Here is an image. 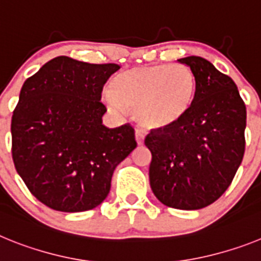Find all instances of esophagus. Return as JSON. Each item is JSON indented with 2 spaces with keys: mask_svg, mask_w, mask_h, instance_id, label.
Returning <instances> with one entry per match:
<instances>
[{
  "mask_svg": "<svg viewBox=\"0 0 261 261\" xmlns=\"http://www.w3.org/2000/svg\"><path fill=\"white\" fill-rule=\"evenodd\" d=\"M136 141H137L138 146H142V145H144V135H142L140 130L136 132Z\"/></svg>",
  "mask_w": 261,
  "mask_h": 261,
  "instance_id": "34e87169",
  "label": "esophagus"
}]
</instances>
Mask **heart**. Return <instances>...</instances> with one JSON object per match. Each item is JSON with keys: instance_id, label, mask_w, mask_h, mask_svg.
<instances>
[{"instance_id": "1", "label": "heart", "mask_w": 261, "mask_h": 261, "mask_svg": "<svg viewBox=\"0 0 261 261\" xmlns=\"http://www.w3.org/2000/svg\"><path fill=\"white\" fill-rule=\"evenodd\" d=\"M197 95V80L187 65L155 64L130 68L116 74L112 90L103 91L108 110L135 112L141 128L162 132L188 116Z\"/></svg>"}]
</instances>
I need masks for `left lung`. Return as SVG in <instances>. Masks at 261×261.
Segmentation results:
<instances>
[{"label": "left lung", "instance_id": "left-lung-1", "mask_svg": "<svg viewBox=\"0 0 261 261\" xmlns=\"http://www.w3.org/2000/svg\"><path fill=\"white\" fill-rule=\"evenodd\" d=\"M177 61L192 69L197 95L179 125L150 132L149 179L166 206L197 211L213 204L234 179L244 154L246 106L237 85L199 56Z\"/></svg>", "mask_w": 261, "mask_h": 261}]
</instances>
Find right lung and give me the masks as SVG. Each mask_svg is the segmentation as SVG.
<instances>
[{"label":"right lung","mask_w":261,"mask_h":261,"mask_svg":"<svg viewBox=\"0 0 261 261\" xmlns=\"http://www.w3.org/2000/svg\"><path fill=\"white\" fill-rule=\"evenodd\" d=\"M119 69L59 56L23 84L11 119L13 161L50 209L77 213L102 204L116 166L137 146L129 124L103 125L102 90Z\"/></svg>","instance_id":"obj_1"}]
</instances>
